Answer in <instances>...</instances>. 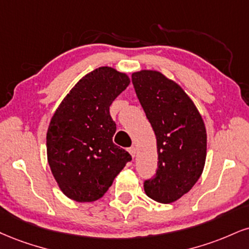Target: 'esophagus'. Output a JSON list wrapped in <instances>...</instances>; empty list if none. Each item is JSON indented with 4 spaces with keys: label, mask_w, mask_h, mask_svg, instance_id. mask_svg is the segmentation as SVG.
<instances>
[{
    "label": "esophagus",
    "mask_w": 249,
    "mask_h": 249,
    "mask_svg": "<svg viewBox=\"0 0 249 249\" xmlns=\"http://www.w3.org/2000/svg\"><path fill=\"white\" fill-rule=\"evenodd\" d=\"M128 152H130V154L132 155V158H134V155H136V153H137V149H136V147H134V146H132V147L128 148Z\"/></svg>",
    "instance_id": "34e87169"
}]
</instances>
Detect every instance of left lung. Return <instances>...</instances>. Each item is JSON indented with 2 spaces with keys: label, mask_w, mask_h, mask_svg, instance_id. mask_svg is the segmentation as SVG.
Instances as JSON below:
<instances>
[{
  "label": "left lung",
  "mask_w": 249,
  "mask_h": 249,
  "mask_svg": "<svg viewBox=\"0 0 249 249\" xmlns=\"http://www.w3.org/2000/svg\"><path fill=\"white\" fill-rule=\"evenodd\" d=\"M132 83L157 137V173L143 182V189L149 198L168 204L187 194L202 175L204 122L183 89L160 71H137Z\"/></svg>",
  "instance_id": "1"
}]
</instances>
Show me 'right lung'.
Returning <instances> with one entry per match:
<instances>
[{
    "mask_svg": "<svg viewBox=\"0 0 249 249\" xmlns=\"http://www.w3.org/2000/svg\"><path fill=\"white\" fill-rule=\"evenodd\" d=\"M130 85L126 74L111 67L90 71L71 88L51 119L47 160L56 183L68 198L94 202L132 160L113 143L116 123L110 106Z\"/></svg>",
    "mask_w": 249,
    "mask_h": 249,
    "instance_id": "obj_1",
    "label": "right lung"
}]
</instances>
